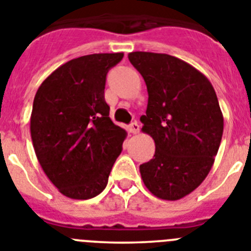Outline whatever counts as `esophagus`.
<instances>
[{"label": "esophagus", "mask_w": 251, "mask_h": 251, "mask_svg": "<svg viewBox=\"0 0 251 251\" xmlns=\"http://www.w3.org/2000/svg\"><path fill=\"white\" fill-rule=\"evenodd\" d=\"M128 130H129V133H132V134H137V133L139 132V124L137 123V122H133L129 127H128Z\"/></svg>", "instance_id": "34e87169"}]
</instances>
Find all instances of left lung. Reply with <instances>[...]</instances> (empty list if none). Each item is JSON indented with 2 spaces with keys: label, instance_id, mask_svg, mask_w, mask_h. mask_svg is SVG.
Instances as JSON below:
<instances>
[{
  "label": "left lung",
  "instance_id": "8db88e82",
  "mask_svg": "<svg viewBox=\"0 0 251 251\" xmlns=\"http://www.w3.org/2000/svg\"><path fill=\"white\" fill-rule=\"evenodd\" d=\"M130 64L147 85L142 132L156 152L139 166L146 187L162 200H179L202 183L215 162L224 117L210 80L197 69L167 54L134 51Z\"/></svg>",
  "mask_w": 251,
  "mask_h": 251
}]
</instances>
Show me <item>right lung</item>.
Listing matches in <instances>:
<instances>
[{
  "mask_svg": "<svg viewBox=\"0 0 251 251\" xmlns=\"http://www.w3.org/2000/svg\"><path fill=\"white\" fill-rule=\"evenodd\" d=\"M123 52L76 57L51 73L37 89L30 119L35 153L64 196L88 200L100 194L127 132L109 118L106 73Z\"/></svg>",
  "mask_w": 251,
  "mask_h": 251,
  "instance_id": "right-lung-1",
  "label": "right lung"
}]
</instances>
